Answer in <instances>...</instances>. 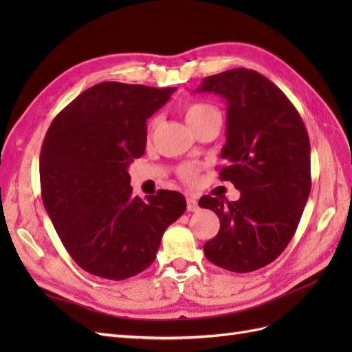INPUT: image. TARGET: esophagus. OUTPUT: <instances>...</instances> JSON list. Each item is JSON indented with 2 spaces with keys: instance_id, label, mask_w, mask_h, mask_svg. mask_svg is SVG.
I'll return each mask as SVG.
<instances>
[{
  "instance_id": "1",
  "label": "esophagus",
  "mask_w": 352,
  "mask_h": 352,
  "mask_svg": "<svg viewBox=\"0 0 352 352\" xmlns=\"http://www.w3.org/2000/svg\"><path fill=\"white\" fill-rule=\"evenodd\" d=\"M186 208H188V211H192V212H195V211L199 210L198 201H197L195 197H188V198H186Z\"/></svg>"
}]
</instances>
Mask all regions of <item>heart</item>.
<instances>
[{"instance_id": "1", "label": "heart", "mask_w": 352, "mask_h": 352, "mask_svg": "<svg viewBox=\"0 0 352 352\" xmlns=\"http://www.w3.org/2000/svg\"><path fill=\"white\" fill-rule=\"evenodd\" d=\"M210 117H220V111L217 107L207 102H190L185 107V119L188 122V124L190 126V129H194L199 123H202L204 120L210 119ZM158 126V117H153V119L148 122L146 126V135L148 140L153 136L154 131L157 129ZM180 177L186 182H194L197 175H198V167L194 164H188L180 168L179 172Z\"/></svg>"}]
</instances>
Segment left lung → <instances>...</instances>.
Listing matches in <instances>:
<instances>
[{"mask_svg": "<svg viewBox=\"0 0 352 352\" xmlns=\"http://www.w3.org/2000/svg\"><path fill=\"white\" fill-rule=\"evenodd\" d=\"M195 92L226 100V144L220 179L241 190L238 201L204 195L199 207L220 219L204 243L208 261L235 273L258 270L291 242L311 189L310 140L300 113L261 73L232 69L202 79Z\"/></svg>", "mask_w": 352, "mask_h": 352, "instance_id": "1", "label": "left lung"}]
</instances>
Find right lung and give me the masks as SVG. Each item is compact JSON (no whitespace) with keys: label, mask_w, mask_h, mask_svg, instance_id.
I'll use <instances>...</instances> for the list:
<instances>
[{"label":"right lung","mask_w":352,"mask_h":352,"mask_svg":"<svg viewBox=\"0 0 352 352\" xmlns=\"http://www.w3.org/2000/svg\"><path fill=\"white\" fill-rule=\"evenodd\" d=\"M175 89L98 83L56 116L42 142V202L70 257L98 278L124 280L150 267L186 210L176 190L132 197L127 173L145 153L146 119Z\"/></svg>","instance_id":"right-lung-1"}]
</instances>
